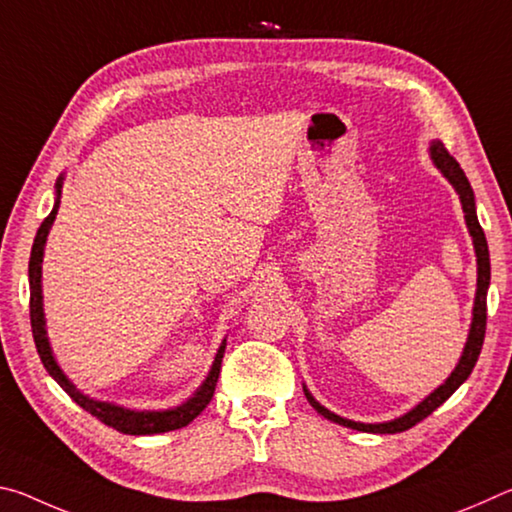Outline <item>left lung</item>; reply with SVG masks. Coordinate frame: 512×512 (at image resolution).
<instances>
[{
    "instance_id": "left-lung-1",
    "label": "left lung",
    "mask_w": 512,
    "mask_h": 512,
    "mask_svg": "<svg viewBox=\"0 0 512 512\" xmlns=\"http://www.w3.org/2000/svg\"><path fill=\"white\" fill-rule=\"evenodd\" d=\"M429 158L433 162V167L443 173V178L454 187V192L458 194V201H461L463 214H465L467 232H470V237H472V246H474V255H476V291H474L470 329H467V339H465L461 357H458V363L454 366V370L449 372V377L438 388H433L427 397H422V400L415 404L413 409H409L402 415H397V418H393V420L359 422V420L343 418V415L325 409V406L320 404L314 395H311L307 384H302V391H305V397L309 400V404L314 406V409L323 415V418L332 420L336 424H343V427H348V429H357V431H366V433H400V431L411 429L413 424H418L420 420L427 418V415H431L440 404L454 395L456 388L461 386L467 377H470V372L474 370V363L481 354V345H483V336H485V318H488V305H485V298H488V287H490L488 241H485L479 216H476L474 192L470 187V180L465 178L463 169L458 167V162L445 151V146L440 140L429 142Z\"/></svg>"
}]
</instances>
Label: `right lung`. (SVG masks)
<instances>
[{
    "mask_svg": "<svg viewBox=\"0 0 512 512\" xmlns=\"http://www.w3.org/2000/svg\"><path fill=\"white\" fill-rule=\"evenodd\" d=\"M63 180L65 173H60L56 180V196H54V207L42 225L38 228V235L33 239V248H31V259H29V289H31V329H33V341H36V348L40 354L42 366L47 368L51 377L58 381V386L72 397V400L81 406V409L88 411L94 418L101 420L108 427L117 429L121 433H128V436H153V433H164V431H173V429H183L192 422L196 415H201V411L210 404L216 381H219V372H221V361L225 354V339L221 341L219 350L214 354V361L207 375L203 379V384L196 388V391L187 397L185 402H180L176 406H169V409H128V406H121L115 402H103L97 400V397H90L88 393H83L79 386L74 384L72 379L67 377V372L60 368V363L54 354V348H51L49 334H47V318H45V296H42V259H45V246H47V237L51 225L56 221L58 207H60V194H63Z\"/></svg>",
    "mask_w": 512,
    "mask_h": 512,
    "instance_id": "1",
    "label": "right lung"
}]
</instances>
